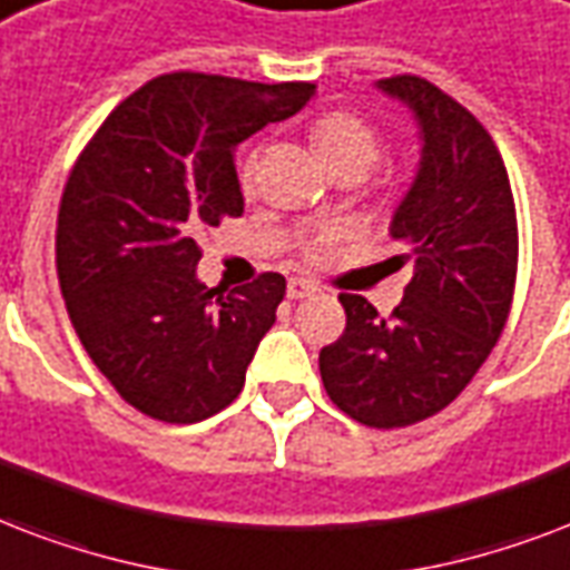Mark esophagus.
Returning a JSON list of instances; mask_svg holds the SVG:
<instances>
[{"label": "esophagus", "instance_id": "esophagus-1", "mask_svg": "<svg viewBox=\"0 0 570 570\" xmlns=\"http://www.w3.org/2000/svg\"><path fill=\"white\" fill-rule=\"evenodd\" d=\"M317 285L308 279H291L288 282V297L291 299H303V297H315L317 294Z\"/></svg>", "mask_w": 570, "mask_h": 570}]
</instances>
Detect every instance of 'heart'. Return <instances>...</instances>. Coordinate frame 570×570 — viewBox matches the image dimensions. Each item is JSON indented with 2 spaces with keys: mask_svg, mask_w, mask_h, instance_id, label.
I'll return each mask as SVG.
<instances>
[{
  "mask_svg": "<svg viewBox=\"0 0 570 570\" xmlns=\"http://www.w3.org/2000/svg\"><path fill=\"white\" fill-rule=\"evenodd\" d=\"M312 145L317 148V154L324 157L330 166H333L338 175H347V171H368L374 163L381 160L383 151V136L381 130L363 118L354 109H333V112H324L312 125ZM244 178V187H249L255 178V163L249 160L240 171ZM335 244V232H317L315 237H308L303 253L306 258L317 262L330 253V246Z\"/></svg>",
  "mask_w": 570,
  "mask_h": 570,
  "instance_id": "heart-1",
  "label": "heart"
}]
</instances>
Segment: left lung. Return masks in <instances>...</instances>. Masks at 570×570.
I'll use <instances>...</instances> for the list:
<instances>
[{"label": "left lung", "mask_w": 570, "mask_h": 570, "mask_svg": "<svg viewBox=\"0 0 570 570\" xmlns=\"http://www.w3.org/2000/svg\"><path fill=\"white\" fill-rule=\"evenodd\" d=\"M377 86L422 127L419 175L390 228L413 279L390 317L342 294L345 333L317 363L342 413L407 428L449 407L500 342L518 279V214L500 148L470 109L410 73Z\"/></svg>", "instance_id": "8db88e82"}]
</instances>
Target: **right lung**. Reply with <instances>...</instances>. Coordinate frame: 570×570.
<instances>
[{
  "instance_id": "obj_1",
  "label": "right lung",
  "mask_w": 570,
  "mask_h": 570,
  "mask_svg": "<svg viewBox=\"0 0 570 570\" xmlns=\"http://www.w3.org/2000/svg\"><path fill=\"white\" fill-rule=\"evenodd\" d=\"M312 91L163 73L125 97L73 163L56 225L61 297L91 363L145 416L189 425L244 390L285 276L216 294L196 279V237L244 214L237 145Z\"/></svg>"
}]
</instances>
